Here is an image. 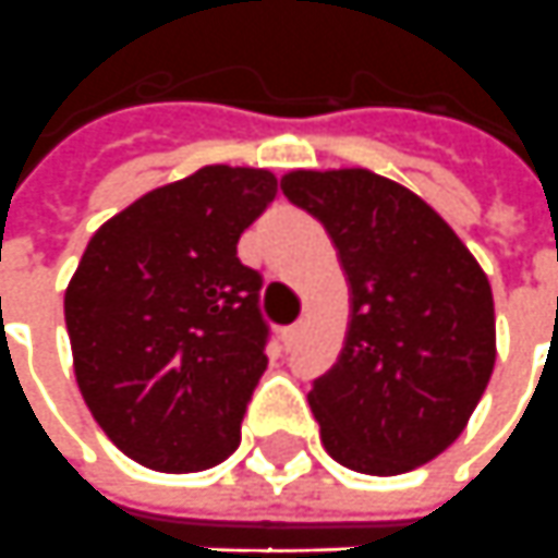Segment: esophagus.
Listing matches in <instances>:
<instances>
[{"label":"esophagus","mask_w":558,"mask_h":558,"mask_svg":"<svg viewBox=\"0 0 558 558\" xmlns=\"http://www.w3.org/2000/svg\"><path fill=\"white\" fill-rule=\"evenodd\" d=\"M303 328H306V322H294V325H291V328L286 330V337H288V343H298V340H301L303 337Z\"/></svg>","instance_id":"1"}]
</instances>
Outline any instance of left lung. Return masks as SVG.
Here are the masks:
<instances>
[{
    "label": "left lung",
    "mask_w": 558,
    "mask_h": 558,
    "mask_svg": "<svg viewBox=\"0 0 558 558\" xmlns=\"http://www.w3.org/2000/svg\"><path fill=\"white\" fill-rule=\"evenodd\" d=\"M337 248L349 328L310 391L322 444L343 468L395 477L464 432L495 367L486 272L425 199L367 169L282 179Z\"/></svg>",
    "instance_id": "8db88e82"
}]
</instances>
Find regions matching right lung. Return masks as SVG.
<instances>
[{"label": "right lung", "mask_w": 558, "mask_h": 558, "mask_svg": "<svg viewBox=\"0 0 558 558\" xmlns=\"http://www.w3.org/2000/svg\"><path fill=\"white\" fill-rule=\"evenodd\" d=\"M272 197L267 169L203 167L87 242L66 288L75 379L133 462L191 474L240 447L270 325L264 279L236 257V242Z\"/></svg>", "instance_id": "add662e5"}]
</instances>
